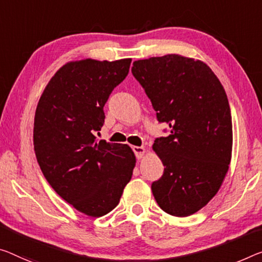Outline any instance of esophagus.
Masks as SVG:
<instances>
[{"label": "esophagus", "mask_w": 262, "mask_h": 262, "mask_svg": "<svg viewBox=\"0 0 262 262\" xmlns=\"http://www.w3.org/2000/svg\"><path fill=\"white\" fill-rule=\"evenodd\" d=\"M132 150H134L135 155H136V157H137V159L142 158V157H143L144 154H145V148H144L143 146H134V147H132Z\"/></svg>", "instance_id": "1"}]
</instances>
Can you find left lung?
Returning <instances> with one entry per match:
<instances>
[{
	"mask_svg": "<svg viewBox=\"0 0 262 262\" xmlns=\"http://www.w3.org/2000/svg\"><path fill=\"white\" fill-rule=\"evenodd\" d=\"M132 75L170 135L154 150L165 166L151 188L159 207L191 215L216 194L232 156V116L224 86L210 67L179 55L134 62Z\"/></svg>",
	"mask_w": 262,
	"mask_h": 262,
	"instance_id": "1",
	"label": "left lung"
}]
</instances>
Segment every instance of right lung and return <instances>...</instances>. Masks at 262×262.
<instances>
[{
  "label": "right lung",
  "mask_w": 262,
  "mask_h": 262,
  "mask_svg": "<svg viewBox=\"0 0 262 262\" xmlns=\"http://www.w3.org/2000/svg\"><path fill=\"white\" fill-rule=\"evenodd\" d=\"M131 58L67 63L38 100L34 148L55 192L76 210L103 216L117 206L136 165L126 144L98 140L112 90L128 74Z\"/></svg>",
  "instance_id": "1"
}]
</instances>
